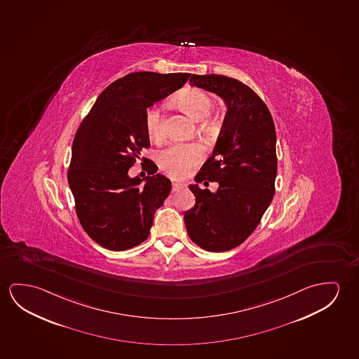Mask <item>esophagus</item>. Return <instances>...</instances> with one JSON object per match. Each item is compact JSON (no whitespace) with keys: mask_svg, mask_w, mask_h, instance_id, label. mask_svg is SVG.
<instances>
[{"mask_svg":"<svg viewBox=\"0 0 359 359\" xmlns=\"http://www.w3.org/2000/svg\"><path fill=\"white\" fill-rule=\"evenodd\" d=\"M171 188H172V191H179V190H182V189L185 188V185L184 184H179V182H174L171 184Z\"/></svg>","mask_w":359,"mask_h":359,"instance_id":"1","label":"esophagus"}]
</instances>
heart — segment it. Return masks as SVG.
<instances>
[{"mask_svg": "<svg viewBox=\"0 0 359 359\" xmlns=\"http://www.w3.org/2000/svg\"><path fill=\"white\" fill-rule=\"evenodd\" d=\"M179 100L185 111L196 121H203L214 108L212 100L203 89L189 88L184 90ZM144 127L147 134L155 143L165 139L164 119L158 104L148 107L144 111ZM204 158V149L198 143H175L168 147L159 154L160 168L175 179H182L190 174L195 166Z\"/></svg>", "mask_w": 359, "mask_h": 359, "instance_id": "obj_1", "label": "heart"}]
</instances>
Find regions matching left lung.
<instances>
[{
    "label": "left lung",
    "mask_w": 359,
    "mask_h": 359,
    "mask_svg": "<svg viewBox=\"0 0 359 359\" xmlns=\"http://www.w3.org/2000/svg\"><path fill=\"white\" fill-rule=\"evenodd\" d=\"M193 86L220 95L226 116L214 153L195 182L216 181L215 194L189 188L195 206L184 215L189 238L210 252H224L254 232L275 194L276 130L265 102L246 84L220 74H193Z\"/></svg>",
    "instance_id": "left-lung-1"
}]
</instances>
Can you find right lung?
Returning <instances> with one entry per match:
<instances>
[{"label": "right lung", "mask_w": 359, "mask_h": 359, "mask_svg": "<svg viewBox=\"0 0 359 359\" xmlns=\"http://www.w3.org/2000/svg\"><path fill=\"white\" fill-rule=\"evenodd\" d=\"M190 73L134 72L100 93L73 140L68 184L76 212L93 241L113 251L138 246L149 236L155 210L170 193L168 177L142 156L150 147L144 111L182 87ZM142 159L149 177L132 180L127 170Z\"/></svg>", "instance_id": "add662e5"}]
</instances>
